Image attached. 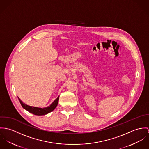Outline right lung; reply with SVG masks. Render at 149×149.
<instances>
[{"instance_id": "right-lung-1", "label": "right lung", "mask_w": 149, "mask_h": 149, "mask_svg": "<svg viewBox=\"0 0 149 149\" xmlns=\"http://www.w3.org/2000/svg\"><path fill=\"white\" fill-rule=\"evenodd\" d=\"M59 98V97H58L56 99H55L49 106H47L46 107H43V108L29 106V105L25 104L24 103H23L19 98H18V99H19V100L22 106L23 107V109H24L29 112L33 114L34 115H36V116H44V115L50 113V112L52 111L56 108V107L57 106L58 103Z\"/></svg>"}]
</instances>
